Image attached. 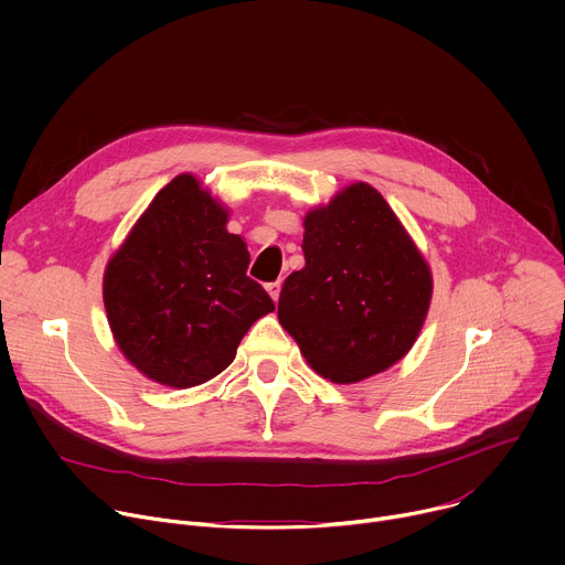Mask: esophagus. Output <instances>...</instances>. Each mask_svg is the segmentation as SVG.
Masks as SVG:
<instances>
[{
    "instance_id": "34e87169",
    "label": "esophagus",
    "mask_w": 565,
    "mask_h": 565,
    "mask_svg": "<svg viewBox=\"0 0 565 565\" xmlns=\"http://www.w3.org/2000/svg\"><path fill=\"white\" fill-rule=\"evenodd\" d=\"M266 290H268V295L273 297V301H277V299H279V292H281V281H273V284H268V286H266Z\"/></svg>"
}]
</instances>
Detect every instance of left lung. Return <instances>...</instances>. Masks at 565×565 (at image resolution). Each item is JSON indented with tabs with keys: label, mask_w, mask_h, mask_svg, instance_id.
<instances>
[{
	"label": "left lung",
	"mask_w": 565,
	"mask_h": 565,
	"mask_svg": "<svg viewBox=\"0 0 565 565\" xmlns=\"http://www.w3.org/2000/svg\"><path fill=\"white\" fill-rule=\"evenodd\" d=\"M306 266L279 295V321L306 362L335 384L386 371L414 347L431 270L377 190L344 188L303 218Z\"/></svg>",
	"instance_id": "8db88e82"
}]
</instances>
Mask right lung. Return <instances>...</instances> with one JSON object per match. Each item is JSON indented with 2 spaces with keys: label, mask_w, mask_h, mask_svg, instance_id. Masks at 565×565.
<instances>
[{
  "label": "right lung",
  "mask_w": 565,
  "mask_h": 565,
  "mask_svg": "<svg viewBox=\"0 0 565 565\" xmlns=\"http://www.w3.org/2000/svg\"><path fill=\"white\" fill-rule=\"evenodd\" d=\"M192 174L160 190L109 259L107 319L122 355L149 380L190 388L218 375L255 321L275 310L246 275V241Z\"/></svg>",
  "instance_id": "obj_1"
}]
</instances>
